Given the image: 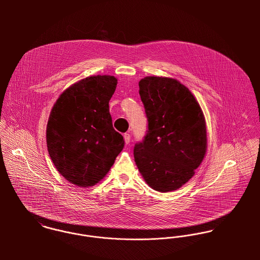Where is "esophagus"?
Masks as SVG:
<instances>
[{
	"instance_id": "34e87169",
	"label": "esophagus",
	"mask_w": 260,
	"mask_h": 260,
	"mask_svg": "<svg viewBox=\"0 0 260 260\" xmlns=\"http://www.w3.org/2000/svg\"><path fill=\"white\" fill-rule=\"evenodd\" d=\"M130 138H131L130 134H128V133H125V134H124V140H125V143H126V144H129V143H130Z\"/></svg>"
}]
</instances>
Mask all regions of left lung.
<instances>
[{
  "mask_svg": "<svg viewBox=\"0 0 260 260\" xmlns=\"http://www.w3.org/2000/svg\"><path fill=\"white\" fill-rule=\"evenodd\" d=\"M139 94L148 120L134 158L144 180L159 192L184 185L201 164L207 148L203 112L179 81L149 76L139 82Z\"/></svg>",
  "mask_w": 260,
  "mask_h": 260,
  "instance_id": "8db88e82",
  "label": "left lung"
}]
</instances>
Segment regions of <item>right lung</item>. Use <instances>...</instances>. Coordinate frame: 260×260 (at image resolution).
Here are the masks:
<instances>
[{"label": "right lung", "instance_id": "right-lung-1", "mask_svg": "<svg viewBox=\"0 0 260 260\" xmlns=\"http://www.w3.org/2000/svg\"><path fill=\"white\" fill-rule=\"evenodd\" d=\"M116 86L114 76L87 77L66 89L50 113L48 152L57 170L72 184L98 183L124 148L109 112Z\"/></svg>", "mask_w": 260, "mask_h": 260}]
</instances>
